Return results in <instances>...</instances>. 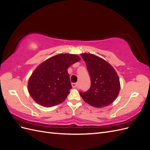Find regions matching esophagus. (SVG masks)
Here are the masks:
<instances>
[{
  "instance_id": "1",
  "label": "esophagus",
  "mask_w": 150,
  "mask_h": 150,
  "mask_svg": "<svg viewBox=\"0 0 150 150\" xmlns=\"http://www.w3.org/2000/svg\"><path fill=\"white\" fill-rule=\"evenodd\" d=\"M72 88H77L78 86V83H72Z\"/></svg>"
}]
</instances>
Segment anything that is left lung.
Returning a JSON list of instances; mask_svg holds the SVG:
<instances>
[{"label": "left lung", "instance_id": "1", "mask_svg": "<svg viewBox=\"0 0 150 150\" xmlns=\"http://www.w3.org/2000/svg\"><path fill=\"white\" fill-rule=\"evenodd\" d=\"M86 62L91 79L90 88L79 92L83 100L96 108H103L115 101L120 90L116 71L103 59L92 54H81Z\"/></svg>", "mask_w": 150, "mask_h": 150}]
</instances>
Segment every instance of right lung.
I'll return each mask as SVG.
<instances>
[{
	"label": "right lung",
	"instance_id": "right-lung-1",
	"mask_svg": "<svg viewBox=\"0 0 150 150\" xmlns=\"http://www.w3.org/2000/svg\"><path fill=\"white\" fill-rule=\"evenodd\" d=\"M80 59L76 54H59L43 62L29 79L28 91L30 96L45 107L62 103L72 88L67 69Z\"/></svg>",
	"mask_w": 150,
	"mask_h": 150
}]
</instances>
